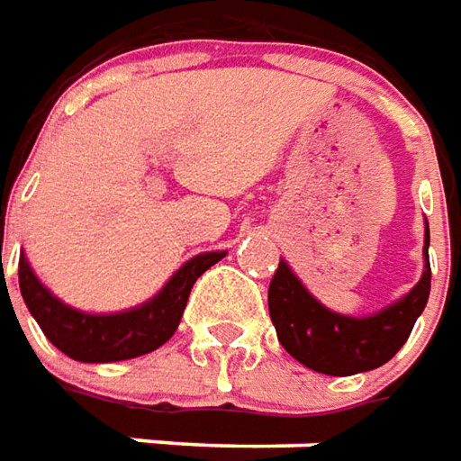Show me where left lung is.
Instances as JSON below:
<instances>
[{"mask_svg": "<svg viewBox=\"0 0 461 461\" xmlns=\"http://www.w3.org/2000/svg\"><path fill=\"white\" fill-rule=\"evenodd\" d=\"M424 272L404 297L375 314L352 317L324 307L302 285L292 267L279 259L269 285V317L276 339L297 362L330 376H349L389 362L407 342L432 286L429 224L424 221Z\"/></svg>", "mask_w": 461, "mask_h": 461, "instance_id": "8db88e82", "label": "left lung"}]
</instances>
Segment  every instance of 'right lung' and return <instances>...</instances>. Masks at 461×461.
<instances>
[{"instance_id":"add662e5","label":"right lung","mask_w":461,"mask_h":461,"mask_svg":"<svg viewBox=\"0 0 461 461\" xmlns=\"http://www.w3.org/2000/svg\"><path fill=\"white\" fill-rule=\"evenodd\" d=\"M221 257L227 252H202L186 259L152 299L112 314L64 304L41 285L24 252L19 254V289L29 314L59 352L89 365L119 362L154 352L175 334L194 282Z\"/></svg>"}]
</instances>
